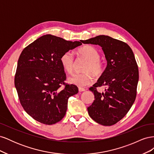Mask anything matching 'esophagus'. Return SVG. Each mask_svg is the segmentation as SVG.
<instances>
[{
    "instance_id": "34e87169",
    "label": "esophagus",
    "mask_w": 154,
    "mask_h": 154,
    "mask_svg": "<svg viewBox=\"0 0 154 154\" xmlns=\"http://www.w3.org/2000/svg\"><path fill=\"white\" fill-rule=\"evenodd\" d=\"M78 91H79V92H84V91H85V88H83L79 87Z\"/></svg>"
}]
</instances>
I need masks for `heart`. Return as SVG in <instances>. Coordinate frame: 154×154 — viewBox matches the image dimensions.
<instances>
[{
	"instance_id": "heart-1",
	"label": "heart",
	"mask_w": 154,
	"mask_h": 154,
	"mask_svg": "<svg viewBox=\"0 0 154 154\" xmlns=\"http://www.w3.org/2000/svg\"><path fill=\"white\" fill-rule=\"evenodd\" d=\"M79 54L88 60V63L85 68V73H76L68 78V82L71 84L80 87L91 85L94 82L91 72L96 76H100L103 73V64L100 60V55L97 50L91 45H85L78 49ZM60 62L64 70L68 73H72L74 66V54L68 51L62 54L60 57Z\"/></svg>"
}]
</instances>
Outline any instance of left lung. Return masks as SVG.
<instances>
[{
  "label": "left lung",
  "instance_id": "8db88e82",
  "mask_svg": "<svg viewBox=\"0 0 154 154\" xmlns=\"http://www.w3.org/2000/svg\"><path fill=\"white\" fill-rule=\"evenodd\" d=\"M82 42L101 46L107 62L104 72L89 88L95 100L87 108L88 115L100 125H114L127 114L136 100L139 70L134 53L127 44L109 36L99 35ZM101 86L106 88L101 93L96 88Z\"/></svg>",
  "mask_w": 154,
  "mask_h": 154
}]
</instances>
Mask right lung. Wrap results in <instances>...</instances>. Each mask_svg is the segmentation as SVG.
<instances>
[{
  "label": "right lung",
  "instance_id": "right-lung-1",
  "mask_svg": "<svg viewBox=\"0 0 154 154\" xmlns=\"http://www.w3.org/2000/svg\"><path fill=\"white\" fill-rule=\"evenodd\" d=\"M82 44V40L67 41L45 35L22 51L17 63L15 86L22 107L37 122L53 125L66 115L69 97L76 94L78 88L65 83L66 74L60 57Z\"/></svg>",
  "mask_w": 154,
  "mask_h": 154
}]
</instances>
